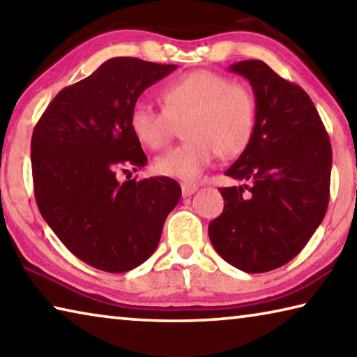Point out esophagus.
Returning <instances> with one entry per match:
<instances>
[{
  "instance_id": "1",
  "label": "esophagus",
  "mask_w": 357,
  "mask_h": 357,
  "mask_svg": "<svg viewBox=\"0 0 357 357\" xmlns=\"http://www.w3.org/2000/svg\"><path fill=\"white\" fill-rule=\"evenodd\" d=\"M181 190H183V197H190L192 193H195L198 190V185L192 183H183L181 184Z\"/></svg>"
}]
</instances>
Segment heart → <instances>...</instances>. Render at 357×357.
I'll list each match as a JSON object with an SVG mask.
<instances>
[{"label":"heart","mask_w":357,"mask_h":357,"mask_svg":"<svg viewBox=\"0 0 357 357\" xmlns=\"http://www.w3.org/2000/svg\"><path fill=\"white\" fill-rule=\"evenodd\" d=\"M160 98L164 108L137 102L130 129L144 148L159 151L176 135L178 124H185L187 140L154 162L162 176L190 183L219 154L231 159L249 148L258 108L255 94L244 84L213 70H195L167 84Z\"/></svg>","instance_id":"heart-1"}]
</instances>
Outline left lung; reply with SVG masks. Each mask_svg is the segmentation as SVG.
Returning <instances> with one entry per match:
<instances>
[{
  "label": "left lung",
  "mask_w": 357,
  "mask_h": 357,
  "mask_svg": "<svg viewBox=\"0 0 357 357\" xmlns=\"http://www.w3.org/2000/svg\"><path fill=\"white\" fill-rule=\"evenodd\" d=\"M250 82L257 129L222 187L223 213L208 231L217 253L244 273L287 264L309 243L329 204L332 149L324 124L304 89L259 59L229 66Z\"/></svg>",
  "instance_id": "obj_1"
}]
</instances>
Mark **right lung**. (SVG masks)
Masks as SVG:
<instances>
[{"label":"right lung","mask_w":357,"mask_h":357,"mask_svg":"<svg viewBox=\"0 0 357 357\" xmlns=\"http://www.w3.org/2000/svg\"><path fill=\"white\" fill-rule=\"evenodd\" d=\"M138 58H112L61 89L31 138L34 197L59 241L96 269L128 273L153 255L167 215L181 198L170 178L118 174L146 165L130 112L151 84L176 69Z\"/></svg>","instance_id":"right-lung-1"}]
</instances>
